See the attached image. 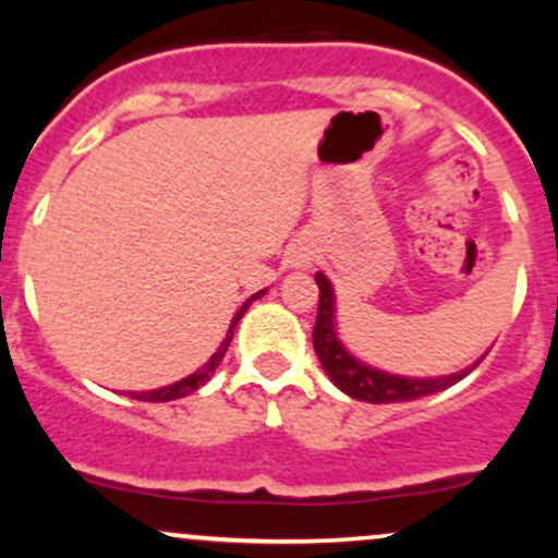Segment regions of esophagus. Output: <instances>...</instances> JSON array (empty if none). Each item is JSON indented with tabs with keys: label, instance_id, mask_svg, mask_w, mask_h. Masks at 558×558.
I'll return each instance as SVG.
<instances>
[{
	"label": "esophagus",
	"instance_id": "34e87169",
	"mask_svg": "<svg viewBox=\"0 0 558 558\" xmlns=\"http://www.w3.org/2000/svg\"><path fill=\"white\" fill-rule=\"evenodd\" d=\"M288 262H291V267H301V270H306V267H312V252L306 246H296Z\"/></svg>",
	"mask_w": 558,
	"mask_h": 558
}]
</instances>
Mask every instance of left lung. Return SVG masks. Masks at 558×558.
Segmentation results:
<instances>
[{"label": "left lung", "instance_id": "8db88e82", "mask_svg": "<svg viewBox=\"0 0 558 558\" xmlns=\"http://www.w3.org/2000/svg\"><path fill=\"white\" fill-rule=\"evenodd\" d=\"M317 288H319V304H317V323L312 330V343H315L317 360L323 364V369L328 373L332 386H338L345 396L356 401L367 403H396V401H414L422 396H433L438 390L451 388L453 383H459L466 377L472 369L477 367L483 356L470 367L459 369V373L440 375V377H407V375H393L386 369H377L373 364L356 360L349 349H345L341 336H338V323H336V291L332 283L325 278L323 272L315 275Z\"/></svg>", "mask_w": 558, "mask_h": 558}]
</instances>
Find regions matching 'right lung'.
<instances>
[{
	"label": "right lung",
	"mask_w": 558,
	"mask_h": 558,
	"mask_svg": "<svg viewBox=\"0 0 558 558\" xmlns=\"http://www.w3.org/2000/svg\"><path fill=\"white\" fill-rule=\"evenodd\" d=\"M265 293H267V288H262V291L254 293V296H248L246 301H243V306H241V310L235 312L233 319H230V328H228V332H226V338H222V343L217 345V351H215V354L209 356V360L204 362L202 367L196 369V373L185 375L183 380H175V383H170V386H162V388H155V390H141V393H133V399H138V401H155V403H159V401H175V399H183V396L194 393V390L202 388L204 383H207L209 377L215 375V369L220 367L222 356H226L228 345H230V341H233V330H235V325H239V319L243 317V312H246L248 306H252V301H254V299L265 296Z\"/></svg>",
	"instance_id": "1"
}]
</instances>
